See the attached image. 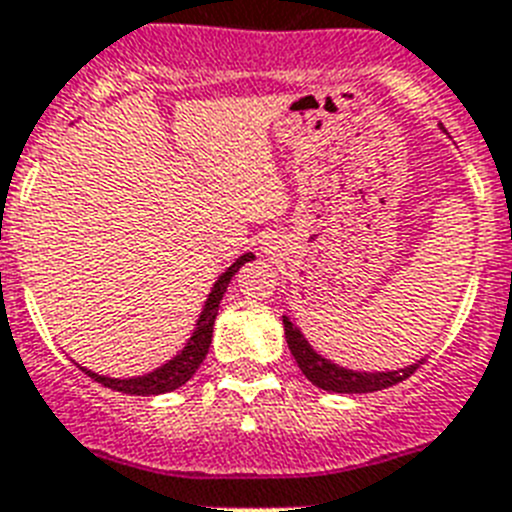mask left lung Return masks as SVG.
Returning a JSON list of instances; mask_svg holds the SVG:
<instances>
[{"instance_id": "obj_1", "label": "left lung", "mask_w": 512, "mask_h": 512, "mask_svg": "<svg viewBox=\"0 0 512 512\" xmlns=\"http://www.w3.org/2000/svg\"><path fill=\"white\" fill-rule=\"evenodd\" d=\"M283 330H286V343H289L291 354H294L304 377L317 388L328 390V393H375V390H385L395 382H403L406 377L414 375L416 367L422 364L416 362L403 369H390V372H356V369H346L317 354L309 346L307 338L302 336V330L296 328L291 317L286 315H283Z\"/></svg>"}]
</instances>
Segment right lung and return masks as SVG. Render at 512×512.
<instances>
[{
  "instance_id": "right-lung-1",
  "label": "right lung",
  "mask_w": 512,
  "mask_h": 512,
  "mask_svg": "<svg viewBox=\"0 0 512 512\" xmlns=\"http://www.w3.org/2000/svg\"><path fill=\"white\" fill-rule=\"evenodd\" d=\"M252 252H244L234 265L226 268V273L218 276V281L213 283V289L208 294V302H205L203 312L197 317V325L192 330L190 341L184 343V349L169 359L166 364L156 367L148 375L140 377H106V375H96V372H90V369L80 367L88 377H93L96 382L106 385L111 390H119V393H130V395H161V393H171V390L182 388L184 382L190 380L192 375L197 372V367L203 364L205 354L210 349V341H213V322H216L218 315V304H221L223 294L229 289L231 278L236 276V270L242 268L244 263L252 260Z\"/></svg>"
}]
</instances>
